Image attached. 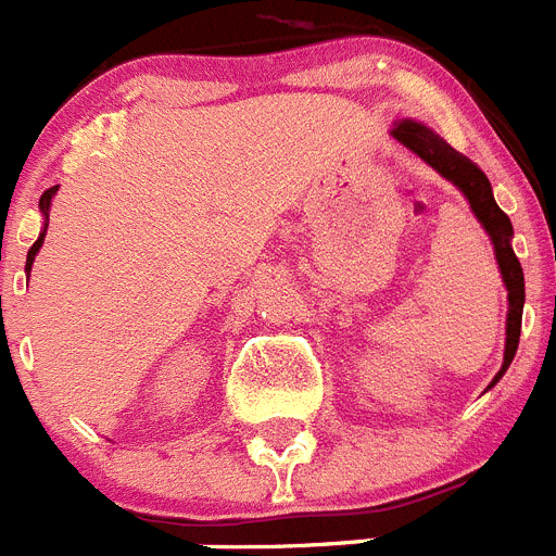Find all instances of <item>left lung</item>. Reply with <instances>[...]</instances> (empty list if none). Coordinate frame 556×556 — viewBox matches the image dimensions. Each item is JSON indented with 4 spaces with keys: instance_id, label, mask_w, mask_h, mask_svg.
<instances>
[{
    "instance_id": "8db88e82",
    "label": "left lung",
    "mask_w": 556,
    "mask_h": 556,
    "mask_svg": "<svg viewBox=\"0 0 556 556\" xmlns=\"http://www.w3.org/2000/svg\"><path fill=\"white\" fill-rule=\"evenodd\" d=\"M401 144L409 147L412 152H417L420 159L429 166H434L443 178H448L451 184L459 186V191L468 198L470 208L479 217V223L484 225V230L493 239L495 258H498L501 275H504V283H507L509 292V314H507V351H504V365H501V372L495 376L498 381L507 367L513 365V356L518 351V339H520V317H523V269H520V262L515 258L513 248H509V239H513V223L504 211L495 205L493 189H490L488 175L468 159L456 152L454 147L445 144L440 136L429 130V127L417 125V122H401V125L392 130ZM493 381V384H495Z\"/></svg>"
}]
</instances>
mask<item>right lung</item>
I'll list each match as a JSON object with an SVG mask.
<instances>
[{"label":"right lung","instance_id":"1","mask_svg":"<svg viewBox=\"0 0 556 556\" xmlns=\"http://www.w3.org/2000/svg\"><path fill=\"white\" fill-rule=\"evenodd\" d=\"M55 191H58V189H47V191H43V194H41V203H38V205H41V214H43V217H49V205H52V198H55ZM43 236H47V230H43V233L36 239V244L29 248V253H27V269L33 267V262H36V253H38V248H41Z\"/></svg>","mask_w":556,"mask_h":556}]
</instances>
